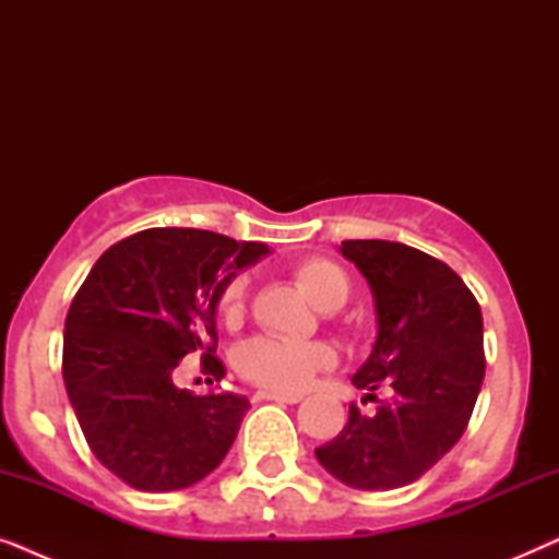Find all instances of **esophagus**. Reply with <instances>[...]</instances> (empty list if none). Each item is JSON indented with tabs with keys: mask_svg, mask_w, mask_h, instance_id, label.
Wrapping results in <instances>:
<instances>
[{
	"mask_svg": "<svg viewBox=\"0 0 559 559\" xmlns=\"http://www.w3.org/2000/svg\"><path fill=\"white\" fill-rule=\"evenodd\" d=\"M257 396L259 400H272V402H285V404H297L302 400V394H282V392H270V389H262Z\"/></svg>",
	"mask_w": 559,
	"mask_h": 559,
	"instance_id": "esophagus-1",
	"label": "esophagus"
}]
</instances>
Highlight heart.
Returning a JSON list of instances; mask_svg holds the SVG:
<instances>
[{"label":"heart","instance_id":"b5f03b06","mask_svg":"<svg viewBox=\"0 0 559 559\" xmlns=\"http://www.w3.org/2000/svg\"><path fill=\"white\" fill-rule=\"evenodd\" d=\"M293 277L305 297L320 310H338L350 295V280L338 264L328 259H305L295 266ZM247 305V280L239 277L226 287L221 297V318L226 325H236ZM333 361L331 348L323 343H297L257 335L243 343L236 354V366L243 377L270 392H300L312 377Z\"/></svg>","mask_w":559,"mask_h":559}]
</instances>
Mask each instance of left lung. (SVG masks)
<instances>
[{"instance_id": "8db88e82", "label": "left lung", "mask_w": 559, "mask_h": 559, "mask_svg": "<svg viewBox=\"0 0 559 559\" xmlns=\"http://www.w3.org/2000/svg\"><path fill=\"white\" fill-rule=\"evenodd\" d=\"M338 251L369 282L377 341L354 386L389 400L348 423L316 457L358 491L402 488L461 440L484 384V318L476 297L445 262L400 241L356 239Z\"/></svg>"}]
</instances>
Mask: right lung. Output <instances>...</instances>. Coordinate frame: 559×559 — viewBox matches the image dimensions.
Masks as SVG:
<instances>
[{"mask_svg": "<svg viewBox=\"0 0 559 559\" xmlns=\"http://www.w3.org/2000/svg\"><path fill=\"white\" fill-rule=\"evenodd\" d=\"M270 254L201 228H147L106 249L66 318L63 381L98 463L136 491H180L203 480L234 445L249 400L195 396L175 369L203 354L224 379L216 312L236 272Z\"/></svg>", "mask_w": 559, "mask_h": 559, "instance_id": "add662e5", "label": "right lung"}]
</instances>
